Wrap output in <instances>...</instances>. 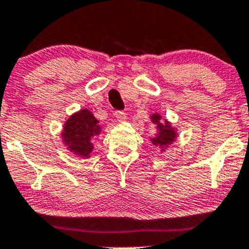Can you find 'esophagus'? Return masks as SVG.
<instances>
[{
  "label": "esophagus",
  "mask_w": 249,
  "mask_h": 249,
  "mask_svg": "<svg viewBox=\"0 0 249 249\" xmlns=\"http://www.w3.org/2000/svg\"><path fill=\"white\" fill-rule=\"evenodd\" d=\"M115 118H117L118 122H125L126 120V114L124 111H115Z\"/></svg>",
  "instance_id": "obj_1"
}]
</instances>
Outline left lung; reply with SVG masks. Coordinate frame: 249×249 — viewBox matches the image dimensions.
Segmentation results:
<instances>
[{
	"label": "left lung",
	"mask_w": 249,
	"mask_h": 249,
	"mask_svg": "<svg viewBox=\"0 0 249 249\" xmlns=\"http://www.w3.org/2000/svg\"><path fill=\"white\" fill-rule=\"evenodd\" d=\"M150 120L156 129L155 134L150 138L151 143L159 147L161 152H164L169 147V145H172L174 141L177 140V127H174L169 120H167L159 113L151 114Z\"/></svg>",
	"instance_id": "obj_1"
}]
</instances>
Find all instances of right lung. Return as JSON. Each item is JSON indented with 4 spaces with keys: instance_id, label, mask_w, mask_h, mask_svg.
<instances>
[{
    "instance_id": "obj_1",
    "label": "right lung",
    "mask_w": 249,
    "mask_h": 249,
    "mask_svg": "<svg viewBox=\"0 0 249 249\" xmlns=\"http://www.w3.org/2000/svg\"><path fill=\"white\" fill-rule=\"evenodd\" d=\"M102 126L90 110L80 109L71 114L64 123L61 131L62 143L70 152L81 159H89L93 150L92 141L101 135Z\"/></svg>"
}]
</instances>
